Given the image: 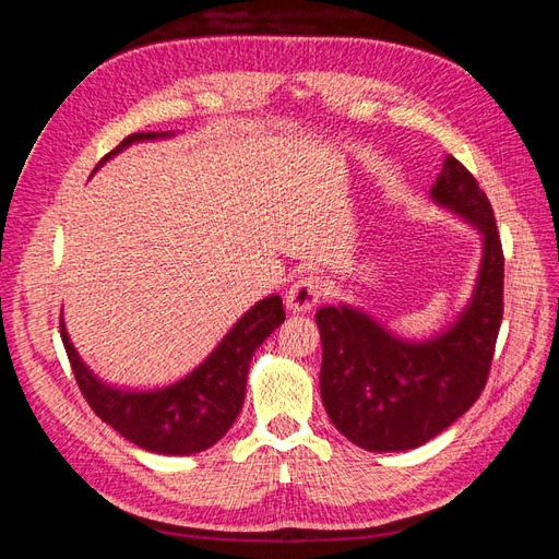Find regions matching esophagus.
I'll use <instances>...</instances> for the list:
<instances>
[{"mask_svg":"<svg viewBox=\"0 0 559 559\" xmlns=\"http://www.w3.org/2000/svg\"><path fill=\"white\" fill-rule=\"evenodd\" d=\"M321 294H324V284H321V280L317 275H302L289 286V292H286V308L292 312H310L319 302Z\"/></svg>","mask_w":559,"mask_h":559,"instance_id":"1","label":"esophagus"}]
</instances>
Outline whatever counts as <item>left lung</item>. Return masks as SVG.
Segmentation results:
<instances>
[{
    "label": "left lung",
    "instance_id": "obj_1",
    "mask_svg": "<svg viewBox=\"0 0 559 559\" xmlns=\"http://www.w3.org/2000/svg\"><path fill=\"white\" fill-rule=\"evenodd\" d=\"M436 205L483 235L476 289L464 312L411 343L349 306L317 312L321 401L335 429L370 452L413 450L460 419L485 389L503 317V251L485 191L454 156L431 186Z\"/></svg>",
    "mask_w": 559,
    "mask_h": 559
}]
</instances>
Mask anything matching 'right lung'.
Instances as JSON below:
<instances>
[{"instance_id":"obj_1","label":"right lung","mask_w":559,"mask_h":559,"mask_svg":"<svg viewBox=\"0 0 559 559\" xmlns=\"http://www.w3.org/2000/svg\"><path fill=\"white\" fill-rule=\"evenodd\" d=\"M167 134L170 132L128 134L97 167L132 142L160 140ZM284 317L280 296L259 300L193 373L154 392H126V389L109 386L81 361L62 319L60 335L81 394L99 419L142 450L158 454H195L212 448L233 427L245 403L253 352L282 324Z\"/></svg>"}]
</instances>
